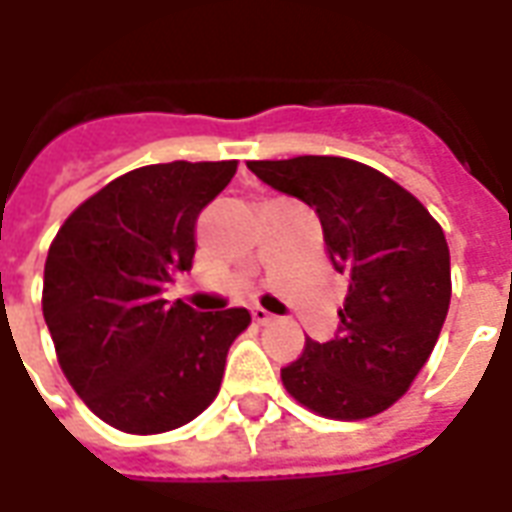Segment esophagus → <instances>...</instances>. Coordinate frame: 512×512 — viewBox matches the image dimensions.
I'll use <instances>...</instances> for the list:
<instances>
[{
  "instance_id": "esophagus-1",
  "label": "esophagus",
  "mask_w": 512,
  "mask_h": 512,
  "mask_svg": "<svg viewBox=\"0 0 512 512\" xmlns=\"http://www.w3.org/2000/svg\"><path fill=\"white\" fill-rule=\"evenodd\" d=\"M252 321H255L257 326H266V323L274 321V315L268 310H263V307H252Z\"/></svg>"
}]
</instances>
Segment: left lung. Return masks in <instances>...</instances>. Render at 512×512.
Here are the masks:
<instances>
[{
  "label": "left lung",
  "instance_id": "left-lung-1",
  "mask_svg": "<svg viewBox=\"0 0 512 512\" xmlns=\"http://www.w3.org/2000/svg\"><path fill=\"white\" fill-rule=\"evenodd\" d=\"M271 189L315 208L334 268L348 274L340 326L282 367L301 406L365 419L406 395L450 310V249L425 205L378 169L340 156L249 161Z\"/></svg>",
  "mask_w": 512,
  "mask_h": 512
}]
</instances>
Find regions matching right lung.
I'll return each instance as SVG.
<instances>
[{"label":"right lung","mask_w":512,"mask_h":512,"mask_svg":"<svg viewBox=\"0 0 512 512\" xmlns=\"http://www.w3.org/2000/svg\"><path fill=\"white\" fill-rule=\"evenodd\" d=\"M235 161L131 169L84 200L51 241L43 318L65 378L95 417L164 433L211 406L224 359L249 326L244 307L197 312L161 290L189 271L197 216Z\"/></svg>","instance_id":"obj_1"}]
</instances>
